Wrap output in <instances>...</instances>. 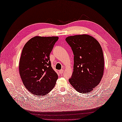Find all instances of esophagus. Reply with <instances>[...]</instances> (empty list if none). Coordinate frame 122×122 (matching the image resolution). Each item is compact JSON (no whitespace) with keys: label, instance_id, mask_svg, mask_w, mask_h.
Segmentation results:
<instances>
[{"label":"esophagus","instance_id":"34e87169","mask_svg":"<svg viewBox=\"0 0 122 122\" xmlns=\"http://www.w3.org/2000/svg\"><path fill=\"white\" fill-rule=\"evenodd\" d=\"M63 72H64V70L63 69H62V70H60L59 71V72H60V73L61 74H63Z\"/></svg>","mask_w":122,"mask_h":122}]
</instances>
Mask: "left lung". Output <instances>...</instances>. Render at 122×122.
<instances>
[{"instance_id":"1","label":"left lung","mask_w":122,"mask_h":122,"mask_svg":"<svg viewBox=\"0 0 122 122\" xmlns=\"http://www.w3.org/2000/svg\"><path fill=\"white\" fill-rule=\"evenodd\" d=\"M66 40L74 55L73 72L69 82L79 93L92 91L103 75L104 61L101 46L87 35L70 36Z\"/></svg>"}]
</instances>
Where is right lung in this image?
Masks as SVG:
<instances>
[{
  "instance_id": "1",
  "label": "right lung",
  "mask_w": 122,
  "mask_h": 122,
  "mask_svg": "<svg viewBox=\"0 0 122 122\" xmlns=\"http://www.w3.org/2000/svg\"><path fill=\"white\" fill-rule=\"evenodd\" d=\"M58 37H36L23 48L19 73L25 87L33 94L45 95L53 89L58 78L51 66L50 54Z\"/></svg>"
}]
</instances>
